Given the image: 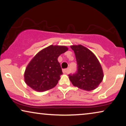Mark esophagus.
<instances>
[{
  "label": "esophagus",
  "instance_id": "obj_1",
  "mask_svg": "<svg viewBox=\"0 0 126 126\" xmlns=\"http://www.w3.org/2000/svg\"><path fill=\"white\" fill-rule=\"evenodd\" d=\"M63 72L64 74H68L69 72V68L64 69V70H63Z\"/></svg>",
  "mask_w": 126,
  "mask_h": 126
}]
</instances>
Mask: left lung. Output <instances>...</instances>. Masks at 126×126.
<instances>
[{
	"mask_svg": "<svg viewBox=\"0 0 126 126\" xmlns=\"http://www.w3.org/2000/svg\"><path fill=\"white\" fill-rule=\"evenodd\" d=\"M75 53L77 62V71L68 75L74 86L86 91L97 88L103 79V72L96 56L82 45L71 46Z\"/></svg>",
	"mask_w": 126,
	"mask_h": 126,
	"instance_id": "1",
	"label": "left lung"
}]
</instances>
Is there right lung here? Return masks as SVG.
<instances>
[{
  "mask_svg": "<svg viewBox=\"0 0 126 126\" xmlns=\"http://www.w3.org/2000/svg\"><path fill=\"white\" fill-rule=\"evenodd\" d=\"M67 50L66 46L51 45L39 51L26 67L24 75L26 84L38 92L55 87L63 74L58 58Z\"/></svg>",
  "mask_w": 126,
  "mask_h": 126,
  "instance_id": "obj_1",
  "label": "right lung"
}]
</instances>
